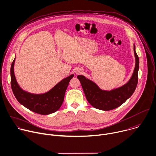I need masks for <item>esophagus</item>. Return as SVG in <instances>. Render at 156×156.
Masks as SVG:
<instances>
[{
    "label": "esophagus",
    "mask_w": 156,
    "mask_h": 156,
    "mask_svg": "<svg viewBox=\"0 0 156 156\" xmlns=\"http://www.w3.org/2000/svg\"><path fill=\"white\" fill-rule=\"evenodd\" d=\"M82 71L81 69H77L76 71V73L77 74H79L82 73Z\"/></svg>",
    "instance_id": "esophagus-1"
}]
</instances>
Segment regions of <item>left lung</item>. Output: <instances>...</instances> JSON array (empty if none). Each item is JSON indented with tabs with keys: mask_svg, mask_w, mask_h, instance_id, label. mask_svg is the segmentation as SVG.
I'll return each mask as SVG.
<instances>
[{
	"mask_svg": "<svg viewBox=\"0 0 156 156\" xmlns=\"http://www.w3.org/2000/svg\"><path fill=\"white\" fill-rule=\"evenodd\" d=\"M133 49L136 63L133 74L129 82L120 87L110 91L103 90L85 76H77L86 98L93 107L103 111L112 110L122 105L133 95L138 83L139 70V58L135 45Z\"/></svg>",
	"mask_w": 156,
	"mask_h": 156,
	"instance_id": "obj_1",
	"label": "left lung"
}]
</instances>
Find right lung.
<instances>
[{"instance_id":"right-lung-1","label":"right lung","mask_w":156,"mask_h":156,"mask_svg":"<svg viewBox=\"0 0 156 156\" xmlns=\"http://www.w3.org/2000/svg\"><path fill=\"white\" fill-rule=\"evenodd\" d=\"M15 61V58L10 69L11 87L18 101L30 111L42 115H48L58 111L63 104L66 90L74 74L63 79L45 93L34 94L23 90L18 84L14 74Z\"/></svg>"}]
</instances>
